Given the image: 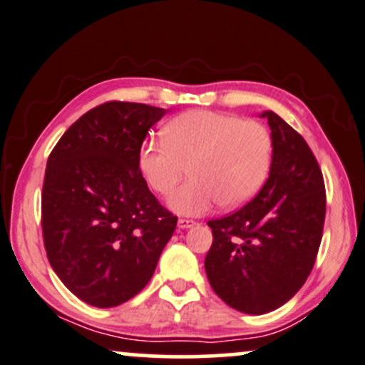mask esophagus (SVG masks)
I'll list each match as a JSON object with an SVG mask.
<instances>
[{
	"instance_id": "34e87169",
	"label": "esophagus",
	"mask_w": 365,
	"mask_h": 365,
	"mask_svg": "<svg viewBox=\"0 0 365 365\" xmlns=\"http://www.w3.org/2000/svg\"><path fill=\"white\" fill-rule=\"evenodd\" d=\"M195 225H197V222L195 220H188V218H180V220H178L180 228H192Z\"/></svg>"
}]
</instances>
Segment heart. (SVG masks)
<instances>
[{"mask_svg": "<svg viewBox=\"0 0 365 365\" xmlns=\"http://www.w3.org/2000/svg\"><path fill=\"white\" fill-rule=\"evenodd\" d=\"M272 135L265 125L237 115L192 110L163 130V142L140 150V170L148 185L167 195L177 188L168 207L180 215H203L213 207L239 208L254 198L269 177Z\"/></svg>", "mask_w": 365, "mask_h": 365, "instance_id": "b5f03b06", "label": "heart"}]
</instances>
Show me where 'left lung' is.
Returning a JSON list of instances; mask_svg holds the SVG:
<instances>
[{
  "mask_svg": "<svg viewBox=\"0 0 365 365\" xmlns=\"http://www.w3.org/2000/svg\"><path fill=\"white\" fill-rule=\"evenodd\" d=\"M265 185L240 210L208 222L213 242L205 272L232 309L260 315L299 292L314 269L325 220V187L312 150L274 111Z\"/></svg>",
  "mask_w": 365,
  "mask_h": 365,
  "instance_id": "1",
  "label": "left lung"
}]
</instances>
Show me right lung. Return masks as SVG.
I'll return each instance as SVG.
<instances>
[{"mask_svg": "<svg viewBox=\"0 0 365 365\" xmlns=\"http://www.w3.org/2000/svg\"><path fill=\"white\" fill-rule=\"evenodd\" d=\"M165 113L128 101L95 106L48 158L41 192L48 260L66 289L93 307L135 297L177 227L140 172L143 140Z\"/></svg>", "mask_w": 365, "mask_h": 365, "instance_id": "add662e5", "label": "right lung"}]
</instances>
